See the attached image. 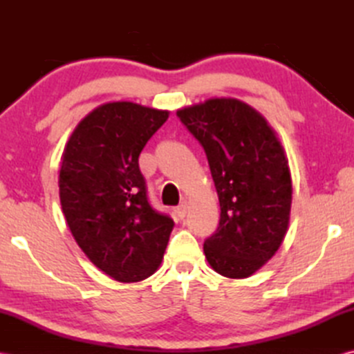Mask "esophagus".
Masks as SVG:
<instances>
[{
    "mask_svg": "<svg viewBox=\"0 0 354 354\" xmlns=\"http://www.w3.org/2000/svg\"><path fill=\"white\" fill-rule=\"evenodd\" d=\"M189 208H190V202L189 201H183L181 204H179V207L176 208L178 216L181 217V219H184V217L187 216V212H189Z\"/></svg>",
    "mask_w": 354,
    "mask_h": 354,
    "instance_id": "obj_1",
    "label": "esophagus"
}]
</instances>
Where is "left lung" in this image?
I'll use <instances>...</instances> for the list:
<instances>
[{
    "label": "left lung",
    "mask_w": 354,
    "mask_h": 354,
    "mask_svg": "<svg viewBox=\"0 0 354 354\" xmlns=\"http://www.w3.org/2000/svg\"><path fill=\"white\" fill-rule=\"evenodd\" d=\"M204 147L221 204L205 240L207 261L227 278H248L274 257L289 228L292 178L277 132L250 104L216 97L178 109Z\"/></svg>",
    "instance_id": "8db88e82"
}]
</instances>
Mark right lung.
Returning a JSON list of instances; mask_svg holds the SVG:
<instances>
[{"label": "right lung", "mask_w": 354, "mask_h": 354, "mask_svg": "<svg viewBox=\"0 0 354 354\" xmlns=\"http://www.w3.org/2000/svg\"><path fill=\"white\" fill-rule=\"evenodd\" d=\"M170 111L103 103L74 127L61 158L59 198L80 250L120 283L160 268L175 227L150 207L138 156Z\"/></svg>", "instance_id": "right-lung-1"}]
</instances>
